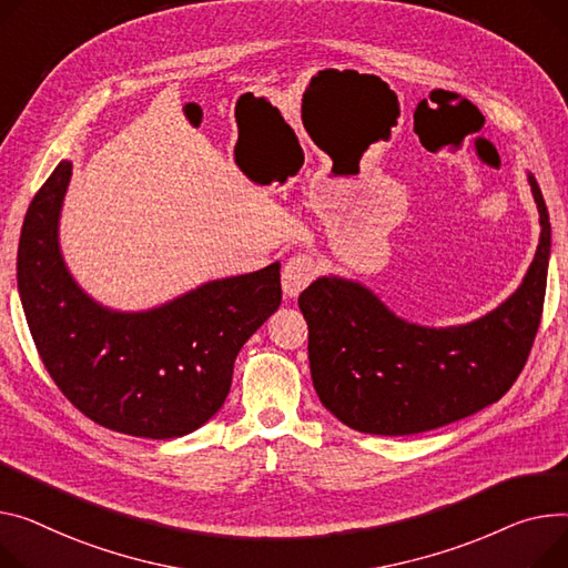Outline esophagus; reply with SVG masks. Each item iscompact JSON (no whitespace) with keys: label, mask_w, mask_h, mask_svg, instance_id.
Here are the masks:
<instances>
[{"label":"esophagus","mask_w":568,"mask_h":568,"mask_svg":"<svg viewBox=\"0 0 568 568\" xmlns=\"http://www.w3.org/2000/svg\"><path fill=\"white\" fill-rule=\"evenodd\" d=\"M315 276H317V262L311 255L301 253V255L290 257L285 262V270H283V292H285V296H290V298L298 296L311 285V281Z\"/></svg>","instance_id":"34e87169"}]
</instances>
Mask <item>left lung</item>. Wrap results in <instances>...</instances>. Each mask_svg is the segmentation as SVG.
I'll list each match as a JSON object with an SVG mask.
<instances>
[{"mask_svg": "<svg viewBox=\"0 0 568 568\" xmlns=\"http://www.w3.org/2000/svg\"><path fill=\"white\" fill-rule=\"evenodd\" d=\"M527 182L541 223L535 260L505 304L470 324H410L337 276L301 292L313 386L339 423L363 434H420L468 418L514 386L541 322L550 257L548 210L532 173Z\"/></svg>", "mask_w": 568, "mask_h": 568, "instance_id": "8db88e82", "label": "left lung"}]
</instances>
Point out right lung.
I'll return each instance as SVG.
<instances>
[{"mask_svg":"<svg viewBox=\"0 0 568 568\" xmlns=\"http://www.w3.org/2000/svg\"><path fill=\"white\" fill-rule=\"evenodd\" d=\"M72 164L33 196L18 246V290L38 354L59 390L93 423L141 438H175L223 406L246 339L281 306V264L210 281L169 304L109 311L72 281L59 214Z\"/></svg>","mask_w":568,"mask_h":568,"instance_id":"right-lung-1","label":"right lung"}]
</instances>
